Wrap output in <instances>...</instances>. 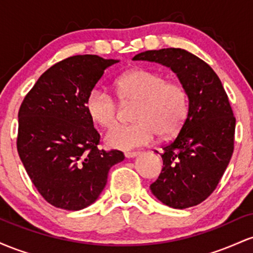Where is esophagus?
Masks as SVG:
<instances>
[{
  "instance_id": "1",
  "label": "esophagus",
  "mask_w": 253,
  "mask_h": 253,
  "mask_svg": "<svg viewBox=\"0 0 253 253\" xmlns=\"http://www.w3.org/2000/svg\"><path fill=\"white\" fill-rule=\"evenodd\" d=\"M139 155V152H126L125 153V157L126 158H134V157H136Z\"/></svg>"
}]
</instances>
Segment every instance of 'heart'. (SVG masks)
<instances>
[{"instance_id":"heart-1","label":"heart","mask_w":253,"mask_h":253,"mask_svg":"<svg viewBox=\"0 0 253 253\" xmlns=\"http://www.w3.org/2000/svg\"><path fill=\"white\" fill-rule=\"evenodd\" d=\"M117 90L124 103H136L129 125H119L107 133L108 146L132 150L156 140L157 135L177 134L189 114V96L181 82L168 81L163 74L135 69L117 80ZM85 112L92 123L109 128L119 120L115 97L103 86H95L85 100Z\"/></svg>"}]
</instances>
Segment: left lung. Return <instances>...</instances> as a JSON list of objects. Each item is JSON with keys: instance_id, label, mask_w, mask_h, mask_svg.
Returning <instances> with one entry per match:
<instances>
[{"instance_id": "left-lung-1", "label": "left lung", "mask_w": 253, "mask_h": 253, "mask_svg": "<svg viewBox=\"0 0 253 253\" xmlns=\"http://www.w3.org/2000/svg\"><path fill=\"white\" fill-rule=\"evenodd\" d=\"M133 60L170 68L189 96L187 121L163 146V169L151 191L176 210L199 205L215 190L234 150L236 118L221 81L207 63L182 48L145 51Z\"/></svg>"}]
</instances>
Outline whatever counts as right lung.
I'll return each mask as SVG.
<instances>
[{
  "label": "right lung",
  "mask_w": 253,
  "mask_h": 253,
  "mask_svg": "<svg viewBox=\"0 0 253 253\" xmlns=\"http://www.w3.org/2000/svg\"><path fill=\"white\" fill-rule=\"evenodd\" d=\"M118 62L94 54L66 58L43 72L20 106L17 152L54 207H88L106 187L110 168L124 161L121 151L97 149L100 134L85 112L89 91Z\"/></svg>",
  "instance_id": "right-lung-1"
}]
</instances>
